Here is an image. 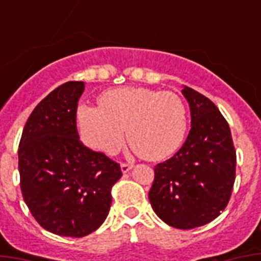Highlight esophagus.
Wrapping results in <instances>:
<instances>
[{
	"instance_id": "1",
	"label": "esophagus",
	"mask_w": 261,
	"mask_h": 261,
	"mask_svg": "<svg viewBox=\"0 0 261 261\" xmlns=\"http://www.w3.org/2000/svg\"><path fill=\"white\" fill-rule=\"evenodd\" d=\"M120 168H122V172H123V173H127V172L130 171L131 168H133V164L122 163V165H120Z\"/></svg>"
}]
</instances>
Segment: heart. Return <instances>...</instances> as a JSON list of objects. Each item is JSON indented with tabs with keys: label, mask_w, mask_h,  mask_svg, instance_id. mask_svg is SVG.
<instances>
[{
	"label": "heart",
	"mask_w": 261,
	"mask_h": 261,
	"mask_svg": "<svg viewBox=\"0 0 261 261\" xmlns=\"http://www.w3.org/2000/svg\"><path fill=\"white\" fill-rule=\"evenodd\" d=\"M100 108H77L80 135L88 146L114 154L127 138L139 155L160 161L181 146L188 128V112L173 92L138 87L108 89L98 96Z\"/></svg>",
	"instance_id": "b5f03b06"
}]
</instances>
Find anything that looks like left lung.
<instances>
[{
  "label": "left lung",
  "instance_id": "8db88e82",
  "mask_svg": "<svg viewBox=\"0 0 261 261\" xmlns=\"http://www.w3.org/2000/svg\"><path fill=\"white\" fill-rule=\"evenodd\" d=\"M181 92L190 102V134L172 159L155 165L149 200L164 222L188 230L226 208L237 157L229 124L214 102L188 87Z\"/></svg>",
  "mask_w": 261,
  "mask_h": 261
}]
</instances>
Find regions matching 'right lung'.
Returning a JSON list of instances; mask_svg holds the SVG:
<instances>
[{
    "label": "right lung",
    "mask_w": 261,
    "mask_h": 261,
    "mask_svg": "<svg viewBox=\"0 0 261 261\" xmlns=\"http://www.w3.org/2000/svg\"><path fill=\"white\" fill-rule=\"evenodd\" d=\"M84 83L69 81L47 94L27 120L18 145L22 198L36 222L66 237L90 234L106 221L111 190L122 169L88 149L77 131Z\"/></svg>",
    "instance_id": "right-lung-1"
}]
</instances>
